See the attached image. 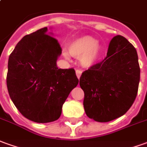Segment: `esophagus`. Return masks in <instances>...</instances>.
I'll use <instances>...</instances> for the list:
<instances>
[{"mask_svg": "<svg viewBox=\"0 0 147 147\" xmlns=\"http://www.w3.org/2000/svg\"><path fill=\"white\" fill-rule=\"evenodd\" d=\"M76 75L78 77V78L79 79L80 77L82 75V71H81L80 69H77V70H76Z\"/></svg>", "mask_w": 147, "mask_h": 147, "instance_id": "1", "label": "esophagus"}]
</instances>
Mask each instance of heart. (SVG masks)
Returning a JSON list of instances; mask_svg holds the SVG:
<instances>
[{"instance_id":"1","label":"heart","mask_w":147,"mask_h":147,"mask_svg":"<svg viewBox=\"0 0 147 147\" xmlns=\"http://www.w3.org/2000/svg\"><path fill=\"white\" fill-rule=\"evenodd\" d=\"M68 51L71 56L80 58L81 65L85 68L93 66L101 54L98 40L90 36H84L74 40L69 46ZM64 55L67 57L66 54Z\"/></svg>"}]
</instances>
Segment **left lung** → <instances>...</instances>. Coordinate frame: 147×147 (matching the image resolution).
Here are the masks:
<instances>
[{
  "label": "left lung",
  "instance_id": "left-lung-1",
  "mask_svg": "<svg viewBox=\"0 0 147 147\" xmlns=\"http://www.w3.org/2000/svg\"><path fill=\"white\" fill-rule=\"evenodd\" d=\"M139 81L136 49L126 38L115 36L110 41L106 57L80 77L86 115L99 122L122 116L137 97Z\"/></svg>",
  "mask_w": 147,
  "mask_h": 147
}]
</instances>
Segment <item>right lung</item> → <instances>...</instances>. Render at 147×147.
<instances>
[{
    "mask_svg": "<svg viewBox=\"0 0 147 147\" xmlns=\"http://www.w3.org/2000/svg\"><path fill=\"white\" fill-rule=\"evenodd\" d=\"M47 27L25 35L11 53L6 78L10 98L25 118L38 123L60 118L64 102L78 86L75 70L58 69L62 49Z\"/></svg>",
    "mask_w": 147,
    "mask_h": 147,
    "instance_id": "add662e5",
    "label": "right lung"
}]
</instances>
